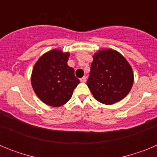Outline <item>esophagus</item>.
<instances>
[{
    "mask_svg": "<svg viewBox=\"0 0 157 157\" xmlns=\"http://www.w3.org/2000/svg\"><path fill=\"white\" fill-rule=\"evenodd\" d=\"M80 81H81L82 82H86V76H84V77H82V78H80Z\"/></svg>",
    "mask_w": 157,
    "mask_h": 157,
    "instance_id": "34e87169",
    "label": "esophagus"
}]
</instances>
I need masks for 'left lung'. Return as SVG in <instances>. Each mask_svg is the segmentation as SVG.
Returning <instances> with one entry per match:
<instances>
[{"label": "left lung", "instance_id": "left-lung-1", "mask_svg": "<svg viewBox=\"0 0 157 157\" xmlns=\"http://www.w3.org/2000/svg\"><path fill=\"white\" fill-rule=\"evenodd\" d=\"M87 86L96 100L105 105L121 101L129 94L134 73L127 59L113 49H102L94 55Z\"/></svg>", "mask_w": 157, "mask_h": 157}]
</instances>
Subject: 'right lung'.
Here are the masks:
<instances>
[{
	"label": "right lung",
	"mask_w": 157,
	"mask_h": 157,
	"mask_svg": "<svg viewBox=\"0 0 157 157\" xmlns=\"http://www.w3.org/2000/svg\"><path fill=\"white\" fill-rule=\"evenodd\" d=\"M69 52L52 49L45 52L34 64L31 85L34 93L47 105L59 107L71 98L80 82L75 70L67 65Z\"/></svg>",
	"instance_id": "1"
}]
</instances>
